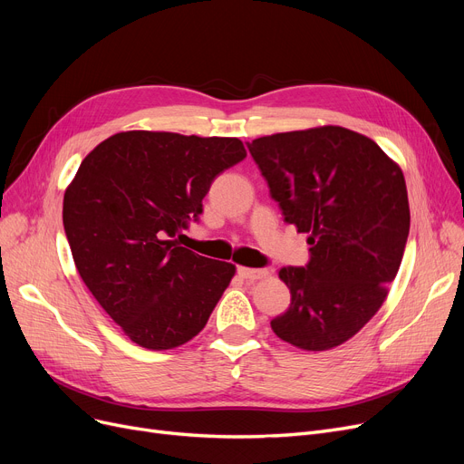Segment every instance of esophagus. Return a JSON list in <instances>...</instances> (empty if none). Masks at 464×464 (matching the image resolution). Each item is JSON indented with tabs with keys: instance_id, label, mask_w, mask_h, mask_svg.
<instances>
[{
	"instance_id": "esophagus-1",
	"label": "esophagus",
	"mask_w": 464,
	"mask_h": 464,
	"mask_svg": "<svg viewBox=\"0 0 464 464\" xmlns=\"http://www.w3.org/2000/svg\"><path fill=\"white\" fill-rule=\"evenodd\" d=\"M238 275L246 280H261L269 276L266 269H250V266H238Z\"/></svg>"
}]
</instances>
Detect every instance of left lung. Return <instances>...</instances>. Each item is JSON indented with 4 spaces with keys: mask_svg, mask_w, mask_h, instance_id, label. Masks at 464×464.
I'll use <instances>...</instances> for the list:
<instances>
[{
    "mask_svg": "<svg viewBox=\"0 0 464 464\" xmlns=\"http://www.w3.org/2000/svg\"><path fill=\"white\" fill-rule=\"evenodd\" d=\"M284 219L306 233V266H284L291 304L271 327L306 352L344 344L382 308L410 231L402 169L357 131L320 126L248 144Z\"/></svg>",
    "mask_w": 464,
    "mask_h": 464,
    "instance_id": "8db88e82",
    "label": "left lung"
}]
</instances>
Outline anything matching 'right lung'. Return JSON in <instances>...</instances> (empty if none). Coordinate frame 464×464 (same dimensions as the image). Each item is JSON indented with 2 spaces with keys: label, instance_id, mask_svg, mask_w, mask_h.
I'll return each mask as SVG.
<instances>
[{
  "label": "right lung",
  "instance_id": "right-lung-1",
  "mask_svg": "<svg viewBox=\"0 0 464 464\" xmlns=\"http://www.w3.org/2000/svg\"><path fill=\"white\" fill-rule=\"evenodd\" d=\"M246 158L237 137L121 131L82 160L63 227L95 301L140 348L173 350L207 325L235 265L179 246L212 180Z\"/></svg>",
  "mask_w": 464,
  "mask_h": 464
}]
</instances>
